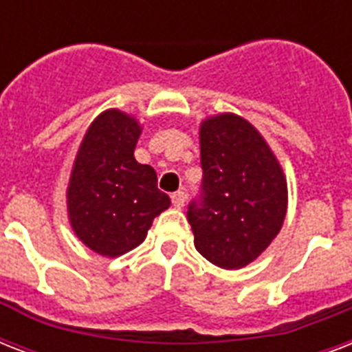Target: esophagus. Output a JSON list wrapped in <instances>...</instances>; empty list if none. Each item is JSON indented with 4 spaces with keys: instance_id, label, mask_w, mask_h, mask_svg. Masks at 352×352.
Masks as SVG:
<instances>
[{
    "instance_id": "obj_1",
    "label": "esophagus",
    "mask_w": 352,
    "mask_h": 352,
    "mask_svg": "<svg viewBox=\"0 0 352 352\" xmlns=\"http://www.w3.org/2000/svg\"><path fill=\"white\" fill-rule=\"evenodd\" d=\"M171 203H173V206H175V208H182V206H184V203H186V193L181 192V190H179V192H175L173 195H171Z\"/></svg>"
}]
</instances>
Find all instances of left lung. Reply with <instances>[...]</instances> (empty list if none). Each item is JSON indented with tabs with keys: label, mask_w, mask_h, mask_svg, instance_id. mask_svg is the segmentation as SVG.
Instances as JSON below:
<instances>
[{
	"label": "left lung",
	"mask_w": 352,
	"mask_h": 352,
	"mask_svg": "<svg viewBox=\"0 0 352 352\" xmlns=\"http://www.w3.org/2000/svg\"><path fill=\"white\" fill-rule=\"evenodd\" d=\"M201 193L188 221L201 256L221 268L254 261L281 230L287 182L263 137L235 115L201 126Z\"/></svg>",
	"instance_id": "obj_1"
}]
</instances>
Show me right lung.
<instances>
[{
	"label": "right lung",
	"mask_w": 352,
	"mask_h": 352,
	"mask_svg": "<svg viewBox=\"0 0 352 352\" xmlns=\"http://www.w3.org/2000/svg\"><path fill=\"white\" fill-rule=\"evenodd\" d=\"M138 135L135 118L115 109L102 113L74 160L67 190L71 225L100 256H122L140 245L155 217L170 206L153 168L133 157Z\"/></svg>",
	"instance_id": "add662e5"
}]
</instances>
